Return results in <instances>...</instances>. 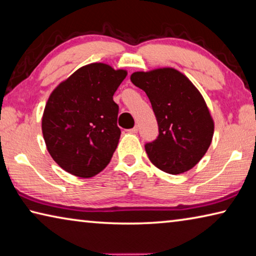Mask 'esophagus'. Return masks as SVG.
<instances>
[{"label": "esophagus", "mask_w": 256, "mask_h": 256, "mask_svg": "<svg viewBox=\"0 0 256 256\" xmlns=\"http://www.w3.org/2000/svg\"><path fill=\"white\" fill-rule=\"evenodd\" d=\"M128 132H132V134H136V132H138V126H135V127H134V128L129 129Z\"/></svg>", "instance_id": "obj_1"}]
</instances>
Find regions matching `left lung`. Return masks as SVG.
<instances>
[{
    "mask_svg": "<svg viewBox=\"0 0 256 256\" xmlns=\"http://www.w3.org/2000/svg\"><path fill=\"white\" fill-rule=\"evenodd\" d=\"M130 80L145 91L158 120V136L145 145L150 162L170 174L189 171L204 158L214 135V120L201 93L170 67L135 72Z\"/></svg>",
    "mask_w": 256,
    "mask_h": 256,
    "instance_id": "obj_1",
    "label": "left lung"
}]
</instances>
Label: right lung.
Returning a JSON list of instances; mask_svg holds the SVG:
<instances>
[{"instance_id":"right-lung-1","label":"right lung","mask_w":256,"mask_h":256,"mask_svg":"<svg viewBox=\"0 0 256 256\" xmlns=\"http://www.w3.org/2000/svg\"><path fill=\"white\" fill-rule=\"evenodd\" d=\"M127 76L102 62L78 68L54 90L44 106L42 135L52 160L80 178L100 173L120 138L114 94Z\"/></svg>"}]
</instances>
